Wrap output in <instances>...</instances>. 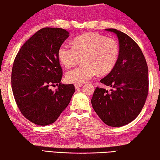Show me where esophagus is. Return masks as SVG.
Instances as JSON below:
<instances>
[{
  "instance_id": "1",
  "label": "esophagus",
  "mask_w": 160,
  "mask_h": 160,
  "mask_svg": "<svg viewBox=\"0 0 160 160\" xmlns=\"http://www.w3.org/2000/svg\"><path fill=\"white\" fill-rule=\"evenodd\" d=\"M83 85H79V84H75V89H78L81 88V87H82Z\"/></svg>"
}]
</instances>
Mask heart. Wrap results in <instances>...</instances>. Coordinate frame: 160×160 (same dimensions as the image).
<instances>
[{
  "label": "heart",
  "instance_id": "heart-1",
  "mask_svg": "<svg viewBox=\"0 0 160 160\" xmlns=\"http://www.w3.org/2000/svg\"><path fill=\"white\" fill-rule=\"evenodd\" d=\"M119 52L118 44L114 39L91 32L75 37L73 46L62 44L58 48V56L65 67L70 68L84 56V65L66 74L68 82L82 85L98 72L106 75L112 71L118 62Z\"/></svg>",
  "mask_w": 160,
  "mask_h": 160
}]
</instances>
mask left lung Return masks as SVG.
I'll return each mask as SVG.
<instances>
[{"label": "left lung", "mask_w": 160, "mask_h": 160, "mask_svg": "<svg viewBox=\"0 0 160 160\" xmlns=\"http://www.w3.org/2000/svg\"><path fill=\"white\" fill-rule=\"evenodd\" d=\"M105 30L116 34L120 52L114 68L100 80L112 88L111 92L97 88L91 103L105 124L120 127L133 121L144 106L148 68L141 49L131 37L116 29Z\"/></svg>", "instance_id": "1"}]
</instances>
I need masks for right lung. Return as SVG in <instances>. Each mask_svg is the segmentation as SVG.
<instances>
[{
  "mask_svg": "<svg viewBox=\"0 0 160 160\" xmlns=\"http://www.w3.org/2000/svg\"><path fill=\"white\" fill-rule=\"evenodd\" d=\"M66 29L45 28L37 32L19 51L13 63L11 84L15 102L25 117L34 124L55 122L69 104L75 87L61 83L58 51L68 37ZM57 85L52 91L50 86Z\"/></svg>",
  "mask_w": 160,
  "mask_h": 160,
  "instance_id": "add662e5",
  "label": "right lung"
}]
</instances>
